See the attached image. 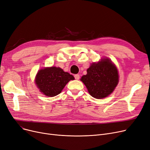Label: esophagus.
Listing matches in <instances>:
<instances>
[{
	"instance_id": "esophagus-1",
	"label": "esophagus",
	"mask_w": 150,
	"mask_h": 150,
	"mask_svg": "<svg viewBox=\"0 0 150 150\" xmlns=\"http://www.w3.org/2000/svg\"><path fill=\"white\" fill-rule=\"evenodd\" d=\"M75 79H76V80H79V79H80V75H79V74H76V75H75Z\"/></svg>"
}]
</instances>
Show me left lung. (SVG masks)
Here are the masks:
<instances>
[{
    "instance_id": "1",
    "label": "left lung",
    "mask_w": 150,
    "mask_h": 150,
    "mask_svg": "<svg viewBox=\"0 0 150 150\" xmlns=\"http://www.w3.org/2000/svg\"><path fill=\"white\" fill-rule=\"evenodd\" d=\"M80 80L88 89L89 94L96 99H103L112 94L119 82L118 71L108 58L93 62L87 69V74Z\"/></svg>"
}]
</instances>
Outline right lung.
Wrapping results in <instances>:
<instances>
[{"label": "right lung", "mask_w": 150, "mask_h": 150, "mask_svg": "<svg viewBox=\"0 0 150 150\" xmlns=\"http://www.w3.org/2000/svg\"><path fill=\"white\" fill-rule=\"evenodd\" d=\"M74 79L73 75L64 71L60 67H51L39 70L35 82L43 94L54 97L61 93L69 81Z\"/></svg>", "instance_id": "1"}]
</instances>
